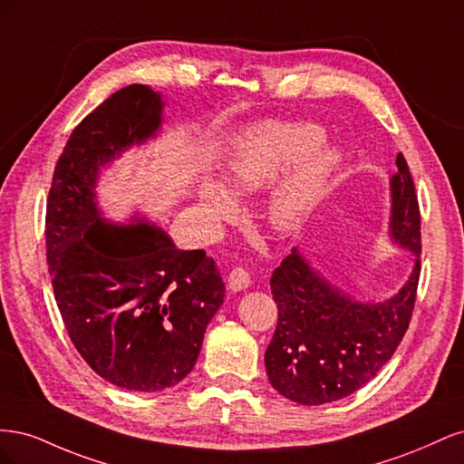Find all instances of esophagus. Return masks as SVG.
I'll list each match as a JSON object with an SVG mask.
<instances>
[{
    "label": "esophagus",
    "mask_w": 464,
    "mask_h": 464,
    "mask_svg": "<svg viewBox=\"0 0 464 464\" xmlns=\"http://www.w3.org/2000/svg\"><path fill=\"white\" fill-rule=\"evenodd\" d=\"M251 285V275L244 266H234L228 275V288L232 292H240L246 290Z\"/></svg>",
    "instance_id": "1"
}]
</instances>
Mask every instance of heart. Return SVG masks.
Returning <instances> with one entry per match:
<instances>
[{
    "label": "heart",
    "instance_id": "obj_1",
    "mask_svg": "<svg viewBox=\"0 0 464 464\" xmlns=\"http://www.w3.org/2000/svg\"><path fill=\"white\" fill-rule=\"evenodd\" d=\"M323 143V130L314 123H266L249 131L230 160V186L237 193L269 188L294 164L304 160ZM339 164L334 150H321L307 159L280 184L269 199L266 215L280 232H296L321 199L323 189ZM207 213L213 218L234 215L232 195L213 179L201 186Z\"/></svg>",
    "mask_w": 464,
    "mask_h": 464
}]
</instances>
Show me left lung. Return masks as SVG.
I'll return each instance as SVG.
<instances>
[{"instance_id": "8db88e82", "label": "left lung", "mask_w": 464, "mask_h": 464, "mask_svg": "<svg viewBox=\"0 0 464 464\" xmlns=\"http://www.w3.org/2000/svg\"><path fill=\"white\" fill-rule=\"evenodd\" d=\"M391 178V236L414 251V271L383 304H362L321 278L296 249L271 276L278 307L265 368L280 395L298 404H325L353 395L395 354L409 329L420 280V207L414 181L399 152Z\"/></svg>"}]
</instances>
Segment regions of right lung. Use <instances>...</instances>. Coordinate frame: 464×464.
I'll use <instances>...</instances> for the list:
<instances>
[{"label": "right lung", "mask_w": 464, "mask_h": 464, "mask_svg": "<svg viewBox=\"0 0 464 464\" xmlns=\"http://www.w3.org/2000/svg\"><path fill=\"white\" fill-rule=\"evenodd\" d=\"M160 94L130 85L69 135L46 203V259L63 325L106 382L154 392L198 362L224 283L203 249H178L147 220L116 227L94 201L98 168L160 125Z\"/></svg>", "instance_id": "right-lung-1"}]
</instances>
